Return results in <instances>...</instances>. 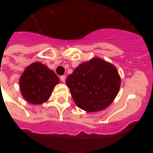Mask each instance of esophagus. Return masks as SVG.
I'll return each instance as SVG.
<instances>
[{
	"label": "esophagus",
	"instance_id": "34e87169",
	"mask_svg": "<svg viewBox=\"0 0 153 153\" xmlns=\"http://www.w3.org/2000/svg\"><path fill=\"white\" fill-rule=\"evenodd\" d=\"M60 81L62 82V83H65V75H62V76H60Z\"/></svg>",
	"mask_w": 153,
	"mask_h": 153
}]
</instances>
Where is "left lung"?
<instances>
[{"instance_id":"left-lung-1","label":"left lung","mask_w":153,"mask_h":153,"mask_svg":"<svg viewBox=\"0 0 153 153\" xmlns=\"http://www.w3.org/2000/svg\"><path fill=\"white\" fill-rule=\"evenodd\" d=\"M66 84L77 106L94 112L112 102L120 89V78L114 65L94 58L77 67L67 77Z\"/></svg>"}]
</instances>
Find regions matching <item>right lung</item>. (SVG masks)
<instances>
[{
  "label": "right lung",
  "mask_w": 153,
  "mask_h": 153,
  "mask_svg": "<svg viewBox=\"0 0 153 153\" xmlns=\"http://www.w3.org/2000/svg\"><path fill=\"white\" fill-rule=\"evenodd\" d=\"M59 79L45 65L35 62L25 69L19 85L23 97L32 104H41L49 99Z\"/></svg>",
  "instance_id": "obj_1"
}]
</instances>
